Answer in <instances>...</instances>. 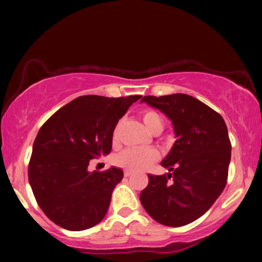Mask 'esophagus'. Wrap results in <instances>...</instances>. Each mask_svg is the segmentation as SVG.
Returning a JSON list of instances; mask_svg holds the SVG:
<instances>
[{
    "label": "esophagus",
    "mask_w": 262,
    "mask_h": 262,
    "mask_svg": "<svg viewBox=\"0 0 262 262\" xmlns=\"http://www.w3.org/2000/svg\"><path fill=\"white\" fill-rule=\"evenodd\" d=\"M131 174H132V173H131V171H130V170H126V169H125V170H124V175H125V177H126V178H127V177H130V175H131Z\"/></svg>",
    "instance_id": "esophagus-1"
}]
</instances>
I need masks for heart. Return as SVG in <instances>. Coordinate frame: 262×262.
Segmentation results:
<instances>
[{
    "label": "heart",
    "mask_w": 262,
    "mask_h": 262,
    "mask_svg": "<svg viewBox=\"0 0 262 262\" xmlns=\"http://www.w3.org/2000/svg\"><path fill=\"white\" fill-rule=\"evenodd\" d=\"M141 118L145 127L150 132H161L163 130V119L156 111L145 110L141 113ZM118 127L113 132V139H117ZM160 159V152L156 149H135L124 150L114 156V163L118 167L130 171H139L151 166Z\"/></svg>",
    "instance_id": "1"
}]
</instances>
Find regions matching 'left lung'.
Here are the masks:
<instances>
[{"label":"left lung","instance_id":"left-lung-1","mask_svg":"<svg viewBox=\"0 0 262 262\" xmlns=\"http://www.w3.org/2000/svg\"><path fill=\"white\" fill-rule=\"evenodd\" d=\"M143 102L169 117L178 139L162 166L168 175L149 174L141 193L146 212L167 227H182L202 217L228 181L231 143L220 113L187 94L144 96Z\"/></svg>","mask_w":262,"mask_h":262}]
</instances>
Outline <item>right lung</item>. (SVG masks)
I'll return each instance as SVG.
<instances>
[{
  "label": "right lung",
  "instance_id": "1",
  "mask_svg": "<svg viewBox=\"0 0 262 262\" xmlns=\"http://www.w3.org/2000/svg\"><path fill=\"white\" fill-rule=\"evenodd\" d=\"M141 98L80 96L42 124L33 143L28 180L50 221L80 231L103 220L124 173L114 167L89 173V160L111 152L116 125Z\"/></svg>",
  "mask_w": 262,
  "mask_h": 262
}]
</instances>
